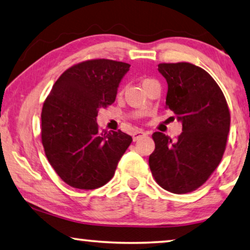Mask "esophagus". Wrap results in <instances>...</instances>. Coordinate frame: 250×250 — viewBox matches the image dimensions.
Masks as SVG:
<instances>
[{
  "label": "esophagus",
  "instance_id": "34e87169",
  "mask_svg": "<svg viewBox=\"0 0 250 250\" xmlns=\"http://www.w3.org/2000/svg\"><path fill=\"white\" fill-rule=\"evenodd\" d=\"M147 135V132H145V131H141V130H137V131H135L132 133V139H133V141H137L138 139H140L141 137H144V136H146Z\"/></svg>",
  "mask_w": 250,
  "mask_h": 250
}]
</instances>
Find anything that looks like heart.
I'll use <instances>...</instances> for the list:
<instances>
[{
  "label": "heart",
  "mask_w": 250,
  "mask_h": 250,
  "mask_svg": "<svg viewBox=\"0 0 250 250\" xmlns=\"http://www.w3.org/2000/svg\"><path fill=\"white\" fill-rule=\"evenodd\" d=\"M146 81H149V80H145V81H144V82H146Z\"/></svg>",
  "instance_id": "obj_1"
}]
</instances>
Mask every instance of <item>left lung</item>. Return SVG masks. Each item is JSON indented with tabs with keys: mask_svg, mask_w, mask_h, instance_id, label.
Instances as JSON below:
<instances>
[{
	"mask_svg": "<svg viewBox=\"0 0 250 250\" xmlns=\"http://www.w3.org/2000/svg\"><path fill=\"white\" fill-rule=\"evenodd\" d=\"M166 78V109L182 122L176 141L162 132L152 133L155 150L149 167L166 191L185 194L195 191L214 172L227 146L230 111L221 88L203 68L189 62H163Z\"/></svg>",
	"mask_w": 250,
	"mask_h": 250,
	"instance_id": "1",
	"label": "left lung"
}]
</instances>
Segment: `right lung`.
<instances>
[{"label": "right lung", "instance_id": "add662e5", "mask_svg": "<svg viewBox=\"0 0 250 250\" xmlns=\"http://www.w3.org/2000/svg\"><path fill=\"white\" fill-rule=\"evenodd\" d=\"M130 65L89 59L66 69L44 100L42 143L48 162L74 188L94 189L113 177L132 138L121 130L100 131L99 110L115 101Z\"/></svg>", "mask_w": 250, "mask_h": 250}]
</instances>
